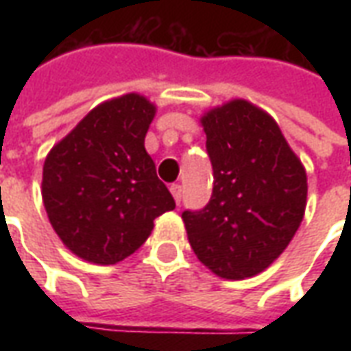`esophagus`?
Wrapping results in <instances>:
<instances>
[{
    "label": "esophagus",
    "instance_id": "34e87169",
    "mask_svg": "<svg viewBox=\"0 0 351 351\" xmlns=\"http://www.w3.org/2000/svg\"><path fill=\"white\" fill-rule=\"evenodd\" d=\"M171 193H173V197H175L176 203H180V199H182V186H180V184H173V186H171Z\"/></svg>",
    "mask_w": 351,
    "mask_h": 351
}]
</instances>
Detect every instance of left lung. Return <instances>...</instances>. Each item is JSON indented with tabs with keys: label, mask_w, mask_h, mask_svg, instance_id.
<instances>
[{
	"label": "left lung",
	"mask_w": 351,
	"mask_h": 351,
	"mask_svg": "<svg viewBox=\"0 0 351 351\" xmlns=\"http://www.w3.org/2000/svg\"><path fill=\"white\" fill-rule=\"evenodd\" d=\"M214 188L201 210H184L188 241L221 278L265 271L286 250L306 208V173L278 123L244 99L203 118Z\"/></svg>",
	"instance_id": "left-lung-1"
}]
</instances>
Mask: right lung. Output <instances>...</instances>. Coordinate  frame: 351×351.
Returning a JSON list of instances; mask_svg holds the SVG:
<instances>
[{"label": "right lung", "instance_id": "add662e5", "mask_svg": "<svg viewBox=\"0 0 351 351\" xmlns=\"http://www.w3.org/2000/svg\"><path fill=\"white\" fill-rule=\"evenodd\" d=\"M156 107L138 93L105 101L58 143L43 167V203L62 243L90 263L138 250L175 208L145 148Z\"/></svg>", "mask_w": 351, "mask_h": 351}]
</instances>
